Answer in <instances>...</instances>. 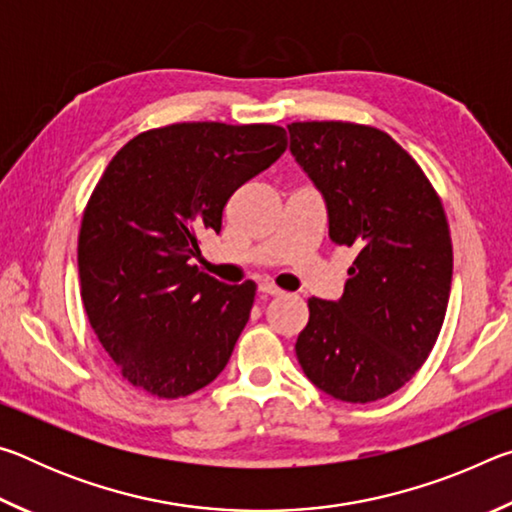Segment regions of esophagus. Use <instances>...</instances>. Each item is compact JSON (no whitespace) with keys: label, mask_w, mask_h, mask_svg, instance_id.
<instances>
[{"label":"esophagus","mask_w":512,"mask_h":512,"mask_svg":"<svg viewBox=\"0 0 512 512\" xmlns=\"http://www.w3.org/2000/svg\"><path fill=\"white\" fill-rule=\"evenodd\" d=\"M259 293H262V296H282V289H277L273 282H262L259 284Z\"/></svg>","instance_id":"obj_1"}]
</instances>
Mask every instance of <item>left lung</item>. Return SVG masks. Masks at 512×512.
I'll use <instances>...</instances> for the list:
<instances>
[{
	"instance_id": "left-lung-1",
	"label": "left lung",
	"mask_w": 512,
	"mask_h": 512,
	"mask_svg": "<svg viewBox=\"0 0 512 512\" xmlns=\"http://www.w3.org/2000/svg\"><path fill=\"white\" fill-rule=\"evenodd\" d=\"M291 153L325 198L329 239L357 250L341 300L309 298L296 354L341 402L388 397L427 361L452 289L443 201L420 164L379 128L293 121Z\"/></svg>"
}]
</instances>
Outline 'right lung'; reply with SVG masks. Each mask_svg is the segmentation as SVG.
<instances>
[{"mask_svg":"<svg viewBox=\"0 0 512 512\" xmlns=\"http://www.w3.org/2000/svg\"><path fill=\"white\" fill-rule=\"evenodd\" d=\"M287 151L273 124L185 121L121 146L85 205L79 277L85 314L128 384L178 400L228 363L257 284L189 266L219 232L230 196Z\"/></svg>","mask_w":512,"mask_h":512,"instance_id":"right-lung-1","label":"right lung"}]
</instances>
